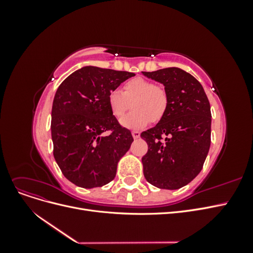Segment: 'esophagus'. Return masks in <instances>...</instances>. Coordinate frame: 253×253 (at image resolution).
Segmentation results:
<instances>
[{
	"label": "esophagus",
	"mask_w": 253,
	"mask_h": 253,
	"mask_svg": "<svg viewBox=\"0 0 253 253\" xmlns=\"http://www.w3.org/2000/svg\"><path fill=\"white\" fill-rule=\"evenodd\" d=\"M132 135H133L134 139H137V138H139V137H140V132L139 131H133Z\"/></svg>",
	"instance_id": "34e87169"
}]
</instances>
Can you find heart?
<instances>
[{
    "mask_svg": "<svg viewBox=\"0 0 253 253\" xmlns=\"http://www.w3.org/2000/svg\"><path fill=\"white\" fill-rule=\"evenodd\" d=\"M110 110L115 117L120 118L129 109L133 112L121 119L120 124L127 128H141L150 120H162L169 108V94L164 85L154 84L143 78H134L125 83L124 91L114 88L108 95Z\"/></svg>",
    "mask_w": 253,
    "mask_h": 253,
    "instance_id": "heart-1",
    "label": "heart"
}]
</instances>
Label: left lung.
<instances>
[{
	"label": "left lung",
	"mask_w": 253,
	"mask_h": 253,
	"mask_svg": "<svg viewBox=\"0 0 253 253\" xmlns=\"http://www.w3.org/2000/svg\"><path fill=\"white\" fill-rule=\"evenodd\" d=\"M163 83L169 108L162 120L141 138L148 143L142 157L144 177L160 189H179L203 169L211 143L210 103L202 84L178 67L142 72Z\"/></svg>",
	"instance_id": "8db88e82"
}]
</instances>
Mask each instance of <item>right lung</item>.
<instances>
[{"label": "right lung", "instance_id": "obj_1", "mask_svg": "<svg viewBox=\"0 0 253 253\" xmlns=\"http://www.w3.org/2000/svg\"><path fill=\"white\" fill-rule=\"evenodd\" d=\"M134 73L84 66L60 84L52 102L53 157L76 186L102 187L115 178L117 165L134 141L112 114L108 95ZM110 130L109 135H104Z\"/></svg>", "mask_w": 253, "mask_h": 253}]
</instances>
